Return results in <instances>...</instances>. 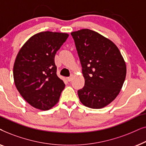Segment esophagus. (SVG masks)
<instances>
[{"instance_id":"34e87169","label":"esophagus","mask_w":146,"mask_h":146,"mask_svg":"<svg viewBox=\"0 0 146 146\" xmlns=\"http://www.w3.org/2000/svg\"><path fill=\"white\" fill-rule=\"evenodd\" d=\"M73 76H74V74H72L70 75V76L66 78L67 80L68 81V82H70V81L72 80V78H73Z\"/></svg>"}]
</instances>
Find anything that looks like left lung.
<instances>
[{"label": "left lung", "mask_w": 146, "mask_h": 146, "mask_svg": "<svg viewBox=\"0 0 146 146\" xmlns=\"http://www.w3.org/2000/svg\"><path fill=\"white\" fill-rule=\"evenodd\" d=\"M82 67L85 84L78 91L85 106L100 109L110 104L120 92L126 65L116 45L90 29L71 33Z\"/></svg>", "instance_id": "left-lung-1"}]
</instances>
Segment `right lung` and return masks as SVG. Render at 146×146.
Segmentation results:
<instances>
[{"instance_id": "add662e5", "label": "right lung", "mask_w": 146, "mask_h": 146, "mask_svg": "<svg viewBox=\"0 0 146 146\" xmlns=\"http://www.w3.org/2000/svg\"><path fill=\"white\" fill-rule=\"evenodd\" d=\"M68 36L50 31L36 34L18 53L13 68L15 86L35 108L48 110L59 100L65 84L56 74L54 57Z\"/></svg>"}]
</instances>
